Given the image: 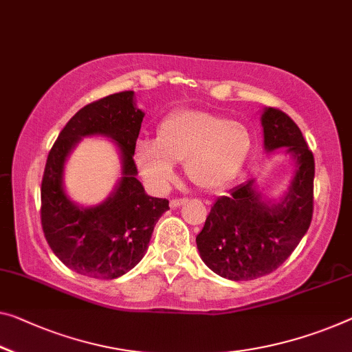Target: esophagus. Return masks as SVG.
<instances>
[{"mask_svg":"<svg viewBox=\"0 0 352 352\" xmlns=\"http://www.w3.org/2000/svg\"><path fill=\"white\" fill-rule=\"evenodd\" d=\"M184 203H186V199H184V198H175V199H171V201H170V208H173V209L179 208L181 204H184Z\"/></svg>","mask_w":352,"mask_h":352,"instance_id":"1","label":"esophagus"}]
</instances>
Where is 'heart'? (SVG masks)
<instances>
[{"mask_svg":"<svg viewBox=\"0 0 352 352\" xmlns=\"http://www.w3.org/2000/svg\"><path fill=\"white\" fill-rule=\"evenodd\" d=\"M252 148L242 122L199 110L171 113L160 122L157 140H142L135 148L138 170L151 186L164 190L175 181V164H186L195 186L217 190L237 175Z\"/></svg>","mask_w":352,"mask_h":352,"instance_id":"obj_1","label":"heart"}]
</instances>
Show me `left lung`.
I'll return each mask as SVG.
<instances>
[{
  "instance_id": "obj_1",
  "label": "left lung",
  "mask_w": 352,
  "mask_h": 352,
  "mask_svg": "<svg viewBox=\"0 0 352 352\" xmlns=\"http://www.w3.org/2000/svg\"><path fill=\"white\" fill-rule=\"evenodd\" d=\"M264 148H288L297 162L282 203L266 204L248 181L220 197L197 236L201 259L220 277L247 282L282 266L311 223L315 159L297 124L278 108L261 116Z\"/></svg>"
}]
</instances>
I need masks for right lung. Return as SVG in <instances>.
Returning a JSON list of instances; mask_svg holds the SVG:
<instances>
[{
  "label": "right lung",
  "instance_id": "add662e5",
  "mask_svg": "<svg viewBox=\"0 0 352 352\" xmlns=\"http://www.w3.org/2000/svg\"><path fill=\"white\" fill-rule=\"evenodd\" d=\"M144 113L133 91H122L85 105L70 118L48 153L41 186V223L53 253L69 269L89 278L113 280L143 258L154 226L168 199L146 195L137 179L133 154ZM105 134L123 154V177L116 193L94 208H78L62 188V168L82 136Z\"/></svg>",
  "mask_w": 352,
  "mask_h": 352
}]
</instances>
